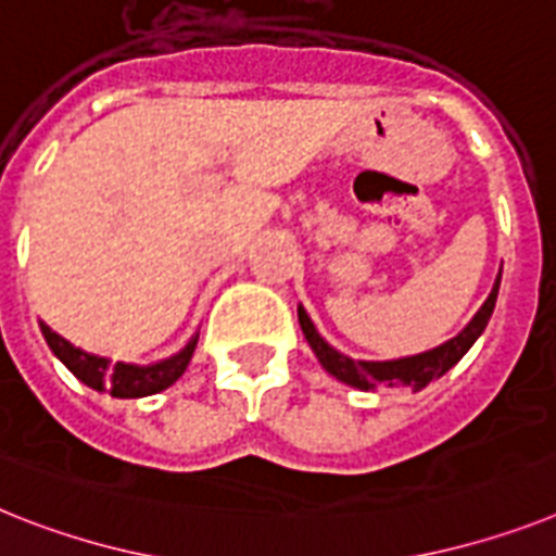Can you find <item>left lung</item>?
<instances>
[{"label":"left lung","instance_id":"obj_1","mask_svg":"<svg viewBox=\"0 0 556 556\" xmlns=\"http://www.w3.org/2000/svg\"><path fill=\"white\" fill-rule=\"evenodd\" d=\"M497 288H501V277L494 282L489 300L483 302L475 319L460 330L455 339H450L446 344L435 350H427V353H418V356L399 358V362H356V358L344 356L339 350L330 348L319 333H316L314 321L307 319L305 307H300V328L305 333L307 344L314 348L316 358L321 362V367L336 376L339 381L350 387H358V390H421L429 381L444 376L450 367H455L464 358V353L475 344L483 328L492 319L494 302H497Z\"/></svg>","mask_w":556,"mask_h":556}]
</instances>
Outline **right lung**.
I'll return each mask as SVG.
<instances>
[{"label":"right lung","mask_w":556,"mask_h":556,"mask_svg":"<svg viewBox=\"0 0 556 556\" xmlns=\"http://www.w3.org/2000/svg\"><path fill=\"white\" fill-rule=\"evenodd\" d=\"M41 333L48 339L50 350L55 356L62 358L67 370L81 379L84 384L92 387V390H104V393L115 395V399H141V395H152L166 390L169 384H175L184 370L189 367V358L198 348V336L186 344L177 356L166 358V362H157V365L138 367V365H124V362H106V358L90 356L84 350L73 348L70 342H64L62 336L53 333V330L39 321Z\"/></svg>","instance_id":"1"}]
</instances>
